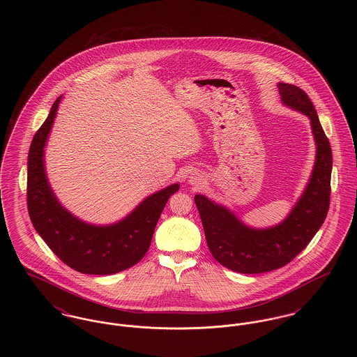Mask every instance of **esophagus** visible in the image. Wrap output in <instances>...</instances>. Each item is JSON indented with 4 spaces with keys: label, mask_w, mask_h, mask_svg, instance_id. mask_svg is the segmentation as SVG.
Returning <instances> with one entry per match:
<instances>
[{
    "label": "esophagus",
    "mask_w": 357,
    "mask_h": 357,
    "mask_svg": "<svg viewBox=\"0 0 357 357\" xmlns=\"http://www.w3.org/2000/svg\"><path fill=\"white\" fill-rule=\"evenodd\" d=\"M202 176L199 175V174H197V172H192L190 176H188V183L190 185H192V186H198V185H201L202 183Z\"/></svg>",
    "instance_id": "esophagus-1"
}]
</instances>
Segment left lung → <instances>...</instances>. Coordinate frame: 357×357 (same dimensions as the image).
<instances>
[{
    "label": "left lung",
    "instance_id": "left-lung-1",
    "mask_svg": "<svg viewBox=\"0 0 357 357\" xmlns=\"http://www.w3.org/2000/svg\"><path fill=\"white\" fill-rule=\"evenodd\" d=\"M277 86L285 107L309 118L316 144L313 170L287 218L271 227L257 229L243 223L226 206L215 204L202 194L194 197L211 255L225 268L243 274L271 272L285 266L314 237L329 208L332 150L317 112L298 86L287 83H278Z\"/></svg>",
    "mask_w": 357,
    "mask_h": 357
}]
</instances>
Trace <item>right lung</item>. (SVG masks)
<instances>
[{
	"label": "right lung",
	"mask_w": 357,
	"mask_h": 357,
	"mask_svg": "<svg viewBox=\"0 0 357 357\" xmlns=\"http://www.w3.org/2000/svg\"><path fill=\"white\" fill-rule=\"evenodd\" d=\"M63 95L36 132L28 153V211L36 231L69 268L108 275L126 271L147 253L158 220L179 183L165 187L147 198L123 220L111 225L83 221L67 210L52 190L45 170V146Z\"/></svg>",
	"instance_id": "right-lung-1"
}]
</instances>
